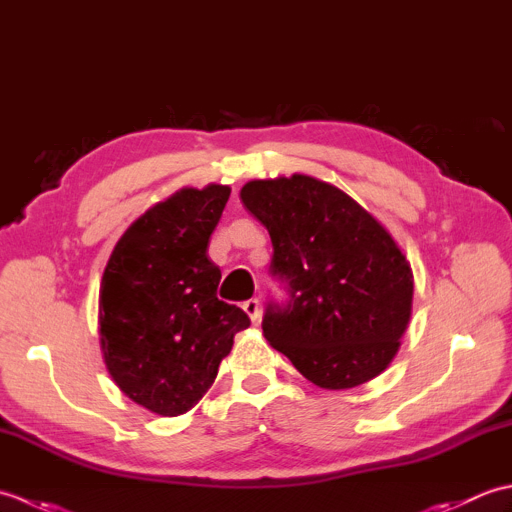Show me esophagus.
<instances>
[{
	"mask_svg": "<svg viewBox=\"0 0 512 512\" xmlns=\"http://www.w3.org/2000/svg\"><path fill=\"white\" fill-rule=\"evenodd\" d=\"M242 308H244V312L248 314L250 321H253V323H257L259 319H262V303H259V299H248Z\"/></svg>",
	"mask_w": 512,
	"mask_h": 512,
	"instance_id": "obj_1",
	"label": "esophagus"
}]
</instances>
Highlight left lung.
Here are the masks:
<instances>
[{"instance_id":"left-lung-1","label":"left lung","mask_w":512,"mask_h":512,"mask_svg":"<svg viewBox=\"0 0 512 512\" xmlns=\"http://www.w3.org/2000/svg\"><path fill=\"white\" fill-rule=\"evenodd\" d=\"M273 242L286 306L270 303L264 336L321 389L385 372L411 319L413 273L387 228L334 184L306 173L250 180L239 191Z\"/></svg>"}]
</instances>
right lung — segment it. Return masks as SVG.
<instances>
[{
    "label": "right lung",
    "mask_w": 512,
    "mask_h": 512,
    "mask_svg": "<svg viewBox=\"0 0 512 512\" xmlns=\"http://www.w3.org/2000/svg\"><path fill=\"white\" fill-rule=\"evenodd\" d=\"M231 195L182 187L129 224L103 270L99 341L116 387L158 416H180L211 389L250 319L217 299L206 250Z\"/></svg>",
    "instance_id": "add662e5"
}]
</instances>
